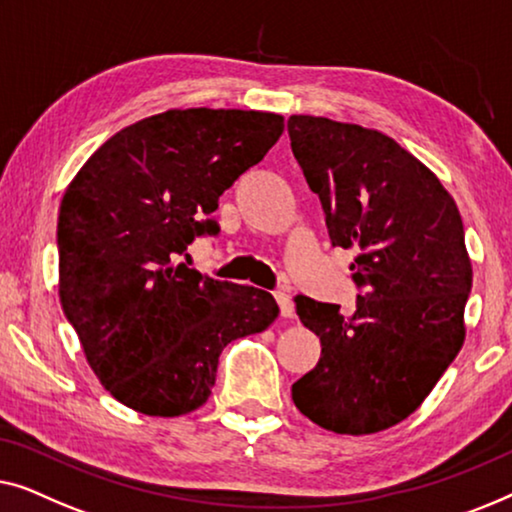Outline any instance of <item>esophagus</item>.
Wrapping results in <instances>:
<instances>
[{
    "label": "esophagus",
    "mask_w": 512,
    "mask_h": 512,
    "mask_svg": "<svg viewBox=\"0 0 512 512\" xmlns=\"http://www.w3.org/2000/svg\"><path fill=\"white\" fill-rule=\"evenodd\" d=\"M273 297H276V301H278L280 315H283V318H292V315H294V304H292L290 294H285L283 290H280V292L273 294Z\"/></svg>",
    "instance_id": "1"
}]
</instances>
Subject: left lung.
Instances as JSON below:
<instances>
[{"label": "left lung", "mask_w": 512, "mask_h": 512, "mask_svg": "<svg viewBox=\"0 0 512 512\" xmlns=\"http://www.w3.org/2000/svg\"><path fill=\"white\" fill-rule=\"evenodd\" d=\"M292 153L320 197L331 246L355 248V311L297 297L320 362L292 385L301 413L334 434L390 429L422 406L466 327L464 222L431 169L378 129L290 115Z\"/></svg>", "instance_id": "8db88e82"}]
</instances>
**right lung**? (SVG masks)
<instances>
[{
    "label": "right lung",
    "mask_w": 512,
    "mask_h": 512,
    "mask_svg": "<svg viewBox=\"0 0 512 512\" xmlns=\"http://www.w3.org/2000/svg\"><path fill=\"white\" fill-rule=\"evenodd\" d=\"M283 129L278 113L169 109L113 134L64 192L62 311L99 383L136 413L204 406L225 345L278 318L269 292L178 259L194 236L218 234L220 194Z\"/></svg>",
    "instance_id": "1"
}]
</instances>
